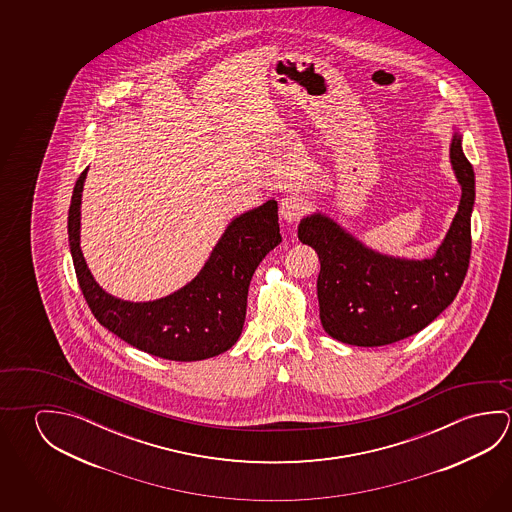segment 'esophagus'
Here are the masks:
<instances>
[{
  "instance_id": "34e87169",
  "label": "esophagus",
  "mask_w": 512,
  "mask_h": 512,
  "mask_svg": "<svg viewBox=\"0 0 512 512\" xmlns=\"http://www.w3.org/2000/svg\"><path fill=\"white\" fill-rule=\"evenodd\" d=\"M307 209L309 205L302 196H287L280 202V218L284 219L285 223H296L300 221Z\"/></svg>"
}]
</instances>
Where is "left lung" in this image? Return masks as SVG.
I'll return each instance as SVG.
<instances>
[{"mask_svg": "<svg viewBox=\"0 0 512 512\" xmlns=\"http://www.w3.org/2000/svg\"><path fill=\"white\" fill-rule=\"evenodd\" d=\"M450 162L461 202L436 253L403 259L377 252L337 221L312 212L298 239L318 253L319 319L328 336L353 346H384L418 334L459 293L471 255L475 173L453 126Z\"/></svg>", "mask_w": 512, "mask_h": 512, "instance_id": "8db88e82", "label": "left lung"}]
</instances>
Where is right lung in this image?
<instances>
[{
    "label": "right lung",
    "instance_id": "add662e5",
    "mask_svg": "<svg viewBox=\"0 0 512 512\" xmlns=\"http://www.w3.org/2000/svg\"><path fill=\"white\" fill-rule=\"evenodd\" d=\"M87 171L73 189L68 234L76 278L94 318L137 350L168 361H203L230 350L243 332L253 273L282 241L278 203L268 200L235 216L189 284L153 302H128L100 287L80 248Z\"/></svg>",
    "mask_w": 512,
    "mask_h": 512
}]
</instances>
